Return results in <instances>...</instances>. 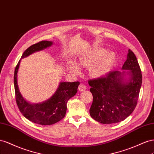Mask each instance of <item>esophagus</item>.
<instances>
[{"label": "esophagus", "instance_id": "esophagus-1", "mask_svg": "<svg viewBox=\"0 0 154 154\" xmlns=\"http://www.w3.org/2000/svg\"><path fill=\"white\" fill-rule=\"evenodd\" d=\"M78 89H79V90L80 91H85V90H86V86L85 85L81 84L79 86Z\"/></svg>", "mask_w": 154, "mask_h": 154}]
</instances>
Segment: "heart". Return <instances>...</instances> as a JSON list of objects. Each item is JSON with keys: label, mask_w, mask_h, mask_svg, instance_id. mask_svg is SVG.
Wrapping results in <instances>:
<instances>
[{"label": "heart", "mask_w": 154, "mask_h": 154, "mask_svg": "<svg viewBox=\"0 0 154 154\" xmlns=\"http://www.w3.org/2000/svg\"><path fill=\"white\" fill-rule=\"evenodd\" d=\"M105 52L103 49L96 50L82 56L79 60V64L85 68H90V75L94 78H101L106 76L115 63L116 56L113 53ZM69 71L79 74L81 72L80 68L74 62L68 64Z\"/></svg>", "instance_id": "heart-1"}]
</instances>
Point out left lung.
<instances>
[{
  "label": "left lung",
  "mask_w": 154,
  "mask_h": 154,
  "mask_svg": "<svg viewBox=\"0 0 154 154\" xmlns=\"http://www.w3.org/2000/svg\"><path fill=\"white\" fill-rule=\"evenodd\" d=\"M121 69L123 71H113L88 81L93 95L90 114L102 124L124 121L137 105L142 74L137 58L130 49Z\"/></svg>",
  "instance_id": "1"
}]
</instances>
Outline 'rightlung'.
<instances>
[{"label":"right lung","instance_id":"right-lung-1","mask_svg":"<svg viewBox=\"0 0 154 154\" xmlns=\"http://www.w3.org/2000/svg\"><path fill=\"white\" fill-rule=\"evenodd\" d=\"M52 41H42L31 46L21 57V59L35 52L39 51L53 45ZM17 65L14 73L15 97L19 110L27 119L41 125H51L63 119L66 113L68 100L77 94L80 82H60L57 89L50 98L39 103H31L22 95L17 82V73L20 60Z\"/></svg>","mask_w":154,"mask_h":154}]
</instances>
